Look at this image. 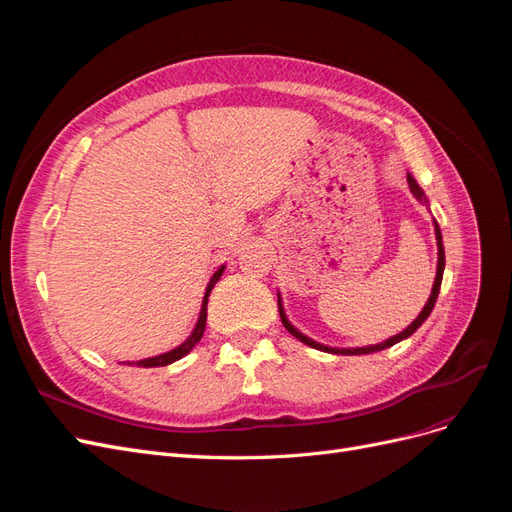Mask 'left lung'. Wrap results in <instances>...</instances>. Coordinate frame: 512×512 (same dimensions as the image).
I'll use <instances>...</instances> for the list:
<instances>
[{
    "mask_svg": "<svg viewBox=\"0 0 512 512\" xmlns=\"http://www.w3.org/2000/svg\"><path fill=\"white\" fill-rule=\"evenodd\" d=\"M408 185H410V192L414 194V198H416V200H421V203H425V205H427L425 192H423L421 188H418V183L414 181V177H412V175H408ZM433 226H436V241H438V271H436V282H433V288H431L429 299H427V303H425V307H423V312L418 314V318L410 324L408 329H404L401 333L393 335L391 339H386V342L376 344V346H365V348H329V346H322V344L314 342V339H309L307 335H303L301 331H297V329L292 327V324H290V322H288V318H286V314H284V307H282L280 294H277V305H280V316H282V322H284V327L288 329V333L297 337L299 342H303V344H307V346H312V348L322 350V352H331V354H371V352H380V350H384V348H391V346H395L397 342H401V339L410 337V335H412L418 327H421V324L429 318L431 309H433V305H436V299H438V294H440V286H442V275H444V245H442V232H440L438 222H433Z\"/></svg>",
    "mask_w": 512,
    "mask_h": 512,
    "instance_id": "1",
    "label": "left lung"
}]
</instances>
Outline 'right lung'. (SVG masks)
<instances>
[{
	"mask_svg": "<svg viewBox=\"0 0 512 512\" xmlns=\"http://www.w3.org/2000/svg\"><path fill=\"white\" fill-rule=\"evenodd\" d=\"M222 273H224V267H220L218 271L213 273L211 282L207 284V290H205V299H203V307H200V316H198L196 327H194L192 335H190L188 339H185V342H183L181 346L173 348L170 352H164V354H158V356H151V359L134 361V363H128V365H136V367H164V365H170V363H175V361L183 359V356L188 354V352H190V350L200 342V337H203V333H205V324H207V301H209V294H211V290H213L215 282L220 280Z\"/></svg>",
	"mask_w": 512,
	"mask_h": 512,
	"instance_id": "1",
	"label": "right lung"
}]
</instances>
